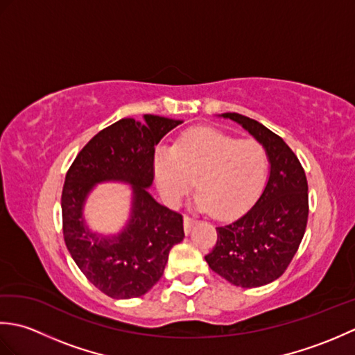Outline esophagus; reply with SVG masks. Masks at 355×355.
I'll return each mask as SVG.
<instances>
[{
    "mask_svg": "<svg viewBox=\"0 0 355 355\" xmlns=\"http://www.w3.org/2000/svg\"><path fill=\"white\" fill-rule=\"evenodd\" d=\"M195 223H197V221H195V220H192V218H189V216H186V215H184V232H186V235H189Z\"/></svg>",
    "mask_w": 355,
    "mask_h": 355,
    "instance_id": "esophagus-1",
    "label": "esophagus"
}]
</instances>
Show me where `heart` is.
Here are the masks:
<instances>
[{
	"label": "heart",
	"mask_w": 355,
	"mask_h": 355,
	"mask_svg": "<svg viewBox=\"0 0 355 355\" xmlns=\"http://www.w3.org/2000/svg\"><path fill=\"white\" fill-rule=\"evenodd\" d=\"M268 171L262 143L209 128L183 132L173 149H158L154 158L155 182L169 205H180L195 182L197 206L216 216H233L250 207L267 183Z\"/></svg>",
	"instance_id": "1"
}]
</instances>
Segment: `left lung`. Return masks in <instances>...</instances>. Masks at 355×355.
<instances>
[{
	"mask_svg": "<svg viewBox=\"0 0 355 355\" xmlns=\"http://www.w3.org/2000/svg\"><path fill=\"white\" fill-rule=\"evenodd\" d=\"M221 116L266 146L270 177L250 210L216 227V244L205 259L225 281L254 288L282 276L296 254L308 221V183L299 158L277 134L238 112Z\"/></svg>",
	"mask_w": 355,
	"mask_h": 355,
	"instance_id": "obj_1",
	"label": "left lung"
}]
</instances>
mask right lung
Masks as SVG:
<instances>
[{
    "label": "right lung",
    "instance_id": "1",
    "mask_svg": "<svg viewBox=\"0 0 355 355\" xmlns=\"http://www.w3.org/2000/svg\"><path fill=\"white\" fill-rule=\"evenodd\" d=\"M145 123L122 119L97 132L67 172L62 189L65 245L82 273L112 299H132L160 281L171 248L184 238L183 216L150 197L154 154L182 120L145 114ZM102 181L133 186L132 218L116 237H102L85 225L81 209L89 191Z\"/></svg>",
    "mask_w": 355,
    "mask_h": 355
}]
</instances>
